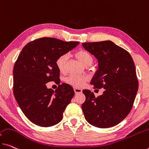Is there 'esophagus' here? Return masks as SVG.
Returning <instances> with one entry per match:
<instances>
[{
    "instance_id": "34e87169",
    "label": "esophagus",
    "mask_w": 149,
    "mask_h": 149,
    "mask_svg": "<svg viewBox=\"0 0 149 149\" xmlns=\"http://www.w3.org/2000/svg\"><path fill=\"white\" fill-rule=\"evenodd\" d=\"M74 93L75 94H79V93H82V90L81 88H74Z\"/></svg>"
}]
</instances>
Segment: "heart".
Returning <instances> with one entry per match:
<instances>
[{"label":"heart","instance_id":"heart-1","mask_svg":"<svg viewBox=\"0 0 149 149\" xmlns=\"http://www.w3.org/2000/svg\"><path fill=\"white\" fill-rule=\"evenodd\" d=\"M75 56L84 66L91 64L93 61V57L90 52L85 50H81L75 53ZM68 58L67 54H63L58 57L56 61V66L61 72H63L65 70V65ZM87 81V77L84 75L71 74L66 78L65 81L70 85L76 88H81L83 86Z\"/></svg>","mask_w":149,"mask_h":149}]
</instances>
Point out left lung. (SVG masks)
Returning a JSON list of instances; mask_svg holds the SVG:
<instances>
[{
    "label": "left lung",
    "mask_w": 149,
    "mask_h": 149,
    "mask_svg": "<svg viewBox=\"0 0 149 149\" xmlns=\"http://www.w3.org/2000/svg\"><path fill=\"white\" fill-rule=\"evenodd\" d=\"M84 49L95 57L98 69L91 84L103 88L102 95L83 90L84 118L94 127L105 129L124 120L131 110L139 88L134 63L130 54L111 40L84 42Z\"/></svg>",
    "instance_id": "obj_1"
}]
</instances>
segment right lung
Segmentation results:
<instances>
[{
	"label": "right lung",
	"instance_id": "obj_1",
	"mask_svg": "<svg viewBox=\"0 0 149 149\" xmlns=\"http://www.w3.org/2000/svg\"><path fill=\"white\" fill-rule=\"evenodd\" d=\"M79 44L45 37L22 49L14 67L13 92L22 113L34 124L49 127L63 119L64 111L74 95V89L63 83L54 91L47 88L46 84L60 81L56 59Z\"/></svg>",
	"mask_w": 149,
	"mask_h": 149
}]
</instances>
